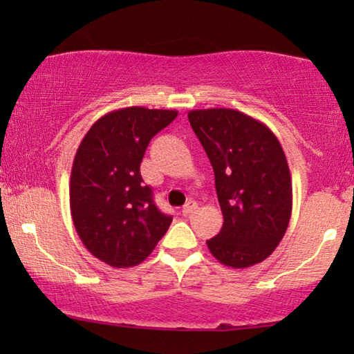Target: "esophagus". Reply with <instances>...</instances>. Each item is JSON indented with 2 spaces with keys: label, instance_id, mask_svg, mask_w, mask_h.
Listing matches in <instances>:
<instances>
[{
  "label": "esophagus",
  "instance_id": "34e87169",
  "mask_svg": "<svg viewBox=\"0 0 354 354\" xmlns=\"http://www.w3.org/2000/svg\"><path fill=\"white\" fill-rule=\"evenodd\" d=\"M198 209V205L195 201H188L185 206L182 207V214L183 216H190V214H193V212H195Z\"/></svg>",
  "mask_w": 354,
  "mask_h": 354
}]
</instances>
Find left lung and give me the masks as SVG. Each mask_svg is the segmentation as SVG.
<instances>
[{"instance_id":"8db88e82","label":"left lung","mask_w":354,"mask_h":354,"mask_svg":"<svg viewBox=\"0 0 354 354\" xmlns=\"http://www.w3.org/2000/svg\"><path fill=\"white\" fill-rule=\"evenodd\" d=\"M214 169L224 224L206 245L224 266L245 269L272 254L292 216V177L277 137L236 109L188 113Z\"/></svg>"}]
</instances>
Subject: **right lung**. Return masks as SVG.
Returning <instances> with one entry per match:
<instances>
[{
	"instance_id": "right-lung-1",
	"label": "right lung",
	"mask_w": 354,
	"mask_h": 354,
	"mask_svg": "<svg viewBox=\"0 0 354 354\" xmlns=\"http://www.w3.org/2000/svg\"><path fill=\"white\" fill-rule=\"evenodd\" d=\"M174 109L132 106L91 125L71 172V214L77 235L95 258L113 268L143 263L172 217L158 209L140 164L154 135L177 118Z\"/></svg>"
}]
</instances>
